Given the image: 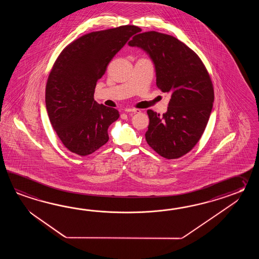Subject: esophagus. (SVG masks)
I'll return each mask as SVG.
<instances>
[{"instance_id":"obj_1","label":"esophagus","mask_w":259,"mask_h":259,"mask_svg":"<svg viewBox=\"0 0 259 259\" xmlns=\"http://www.w3.org/2000/svg\"><path fill=\"white\" fill-rule=\"evenodd\" d=\"M125 112L126 113H133V114H135V113H140L141 110L140 109H136V108H126Z\"/></svg>"}]
</instances>
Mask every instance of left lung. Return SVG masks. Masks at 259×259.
Wrapping results in <instances>:
<instances>
[{"label":"left lung","instance_id":"obj_1","mask_svg":"<svg viewBox=\"0 0 259 259\" xmlns=\"http://www.w3.org/2000/svg\"><path fill=\"white\" fill-rule=\"evenodd\" d=\"M148 54L154 63L156 86L171 94L163 116L148 110L146 142L166 159L189 153L203 135L214 102V89L202 60L187 45L167 34L148 31L128 41Z\"/></svg>","mask_w":259,"mask_h":259}]
</instances>
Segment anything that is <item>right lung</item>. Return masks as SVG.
Returning <instances> with one entry per match:
<instances>
[{
  "instance_id": "add662e5",
  "label": "right lung",
  "mask_w": 259,
  "mask_h": 259,
  "mask_svg": "<svg viewBox=\"0 0 259 259\" xmlns=\"http://www.w3.org/2000/svg\"><path fill=\"white\" fill-rule=\"evenodd\" d=\"M136 26L83 35L62 51L50 72L45 103L50 121L66 148L85 156L108 142L107 130L119 117L118 111L94 101L96 82Z\"/></svg>"
}]
</instances>
